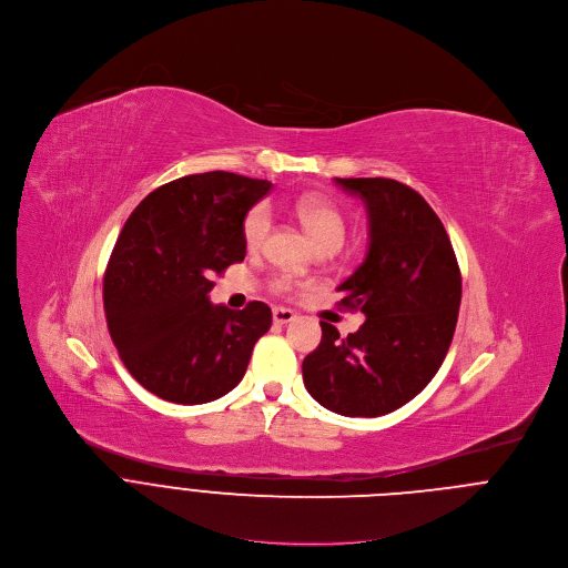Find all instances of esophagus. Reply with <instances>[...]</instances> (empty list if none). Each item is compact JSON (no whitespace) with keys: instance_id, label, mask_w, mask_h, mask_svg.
Listing matches in <instances>:
<instances>
[{"instance_id":"1","label":"esophagus","mask_w":568,"mask_h":568,"mask_svg":"<svg viewBox=\"0 0 568 568\" xmlns=\"http://www.w3.org/2000/svg\"><path fill=\"white\" fill-rule=\"evenodd\" d=\"M272 316H274V323H276V325H287V323H292V321L296 318V312H292V310H287V307H274Z\"/></svg>"}]
</instances>
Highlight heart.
Returning <instances> with one entry per match:
<instances>
[{
  "label": "heart",
  "instance_id": "obj_1",
  "mask_svg": "<svg viewBox=\"0 0 568 568\" xmlns=\"http://www.w3.org/2000/svg\"><path fill=\"white\" fill-rule=\"evenodd\" d=\"M294 212L298 216V221L303 223V227L307 230V234L314 239V243L318 245V250H338L345 241L347 234V221L343 216V212L327 199L323 196H301L294 203ZM272 225V216H270V207L265 203L254 205L245 219H243V241L250 250H258L270 232ZM274 290L285 292L287 290V281L278 278L274 281Z\"/></svg>",
  "mask_w": 568,
  "mask_h": 568
}]
</instances>
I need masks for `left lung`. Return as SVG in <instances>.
<instances>
[{
    "label": "left lung",
    "mask_w": 568,
    "mask_h": 568,
    "mask_svg": "<svg viewBox=\"0 0 568 568\" xmlns=\"http://www.w3.org/2000/svg\"><path fill=\"white\" fill-rule=\"evenodd\" d=\"M369 216L363 265L341 283V305L367 318L343 338L321 323L303 361L312 398L341 416L376 418L416 398L440 369L458 323L460 267L432 205L394 179H336Z\"/></svg>",
    "instance_id": "obj_1"
}]
</instances>
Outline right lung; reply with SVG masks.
I'll list each match as a JSON object with an SVG mask.
<instances>
[{"instance_id": "1", "label": "right lung", "mask_w": 568, "mask_h": 568, "mask_svg": "<svg viewBox=\"0 0 568 568\" xmlns=\"http://www.w3.org/2000/svg\"><path fill=\"white\" fill-rule=\"evenodd\" d=\"M270 181L205 172L150 192L128 216L103 276L112 343L132 378L176 405L232 392L272 310L212 305V276L245 258L243 219Z\"/></svg>"}]
</instances>
